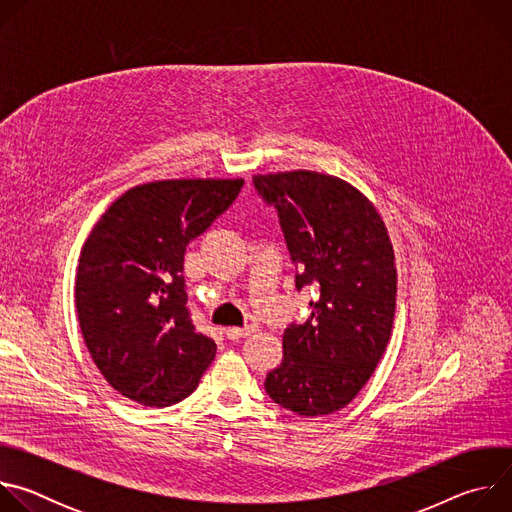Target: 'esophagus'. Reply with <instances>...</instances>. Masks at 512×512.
Instances as JSON below:
<instances>
[{
  "mask_svg": "<svg viewBox=\"0 0 512 512\" xmlns=\"http://www.w3.org/2000/svg\"><path fill=\"white\" fill-rule=\"evenodd\" d=\"M253 332V328H227V338L229 340H241V338H247L249 334Z\"/></svg>",
  "mask_w": 512,
  "mask_h": 512,
  "instance_id": "obj_1",
  "label": "esophagus"
}]
</instances>
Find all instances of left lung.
Masks as SVG:
<instances>
[{"mask_svg":"<svg viewBox=\"0 0 512 512\" xmlns=\"http://www.w3.org/2000/svg\"><path fill=\"white\" fill-rule=\"evenodd\" d=\"M257 192L279 214L298 263L296 287L314 285L310 318L283 332V360L267 395L306 417L346 407L367 385L389 344L395 253L375 204L352 184L310 170L257 174Z\"/></svg>","mask_w":512,"mask_h":512,"instance_id":"1","label":"left lung"}]
</instances>
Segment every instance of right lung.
I'll use <instances>...</instances> for the list:
<instances>
[{
	"label": "right lung",
	"mask_w": 512,
	"mask_h": 512,
	"mask_svg": "<svg viewBox=\"0 0 512 512\" xmlns=\"http://www.w3.org/2000/svg\"><path fill=\"white\" fill-rule=\"evenodd\" d=\"M245 180L180 178L129 188L87 237L75 300L85 344L107 383L148 407L188 397L214 360L186 308L184 253Z\"/></svg>",
	"instance_id": "right-lung-1"
}]
</instances>
